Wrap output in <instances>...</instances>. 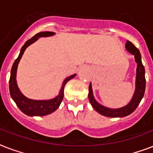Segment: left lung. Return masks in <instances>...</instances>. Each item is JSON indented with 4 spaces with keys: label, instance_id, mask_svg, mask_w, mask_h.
Instances as JSON below:
<instances>
[{
    "label": "left lung",
    "instance_id": "1",
    "mask_svg": "<svg viewBox=\"0 0 153 153\" xmlns=\"http://www.w3.org/2000/svg\"><path fill=\"white\" fill-rule=\"evenodd\" d=\"M126 48L130 54L134 55L135 61L137 64V75H136L135 92L133 94V98L131 99L130 102L128 105H126V106L118 108V109H110V108L105 107L99 104L94 99L91 83H90V86H89L88 98L90 102L92 105L94 109L103 116L109 117H123L128 116L137 109V107L140 104V101L145 94V83H146L145 75V67L143 66L142 62H141V55L140 54V51L133 45V43H131L128 40L126 42Z\"/></svg>",
    "mask_w": 153,
    "mask_h": 153
}]
</instances>
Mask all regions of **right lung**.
<instances>
[{
    "mask_svg": "<svg viewBox=\"0 0 153 153\" xmlns=\"http://www.w3.org/2000/svg\"><path fill=\"white\" fill-rule=\"evenodd\" d=\"M55 33L52 32H41L39 33H37L34 36L26 41L22 48L20 50V55L17 57V59L15 60L13 63L12 70H11L10 79H9V91H10V95L13 101L16 102V104L18 106V108L21 111L25 114L27 116H45L48 114H50L55 111L59 108V106L62 102V98H63V91H64V86L67 84V82L71 79H73L76 74H74L73 75L67 77V79L62 82V87L60 89V91L55 98L49 99V100H32L29 98H26L22 93L20 92L16 83V71H17V67L20 62V59L22 57L23 54L25 52L27 47L36 42L39 37H47L51 36Z\"/></svg>",
    "mask_w": 153,
    "mask_h": 153,
    "instance_id": "obj_1",
    "label": "right lung"
}]
</instances>
